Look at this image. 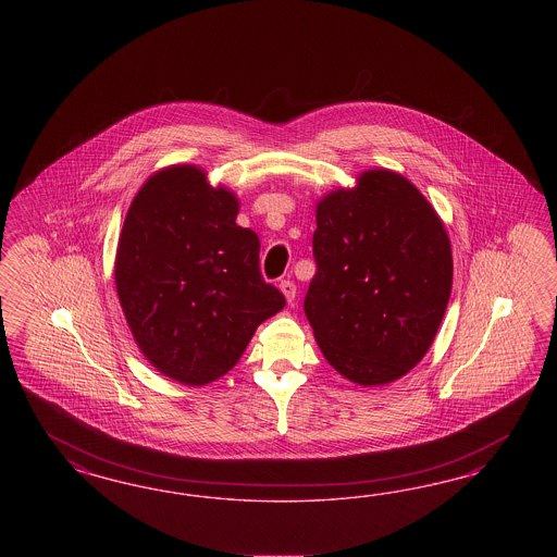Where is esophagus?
<instances>
[{
  "label": "esophagus",
  "mask_w": 557,
  "mask_h": 557,
  "mask_svg": "<svg viewBox=\"0 0 557 557\" xmlns=\"http://www.w3.org/2000/svg\"><path fill=\"white\" fill-rule=\"evenodd\" d=\"M280 289H282V294L286 296L287 304H292L296 300V286H294V282L284 280V282L280 284Z\"/></svg>",
  "instance_id": "esophagus-1"
}]
</instances>
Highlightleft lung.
<instances>
[{"mask_svg":"<svg viewBox=\"0 0 557 557\" xmlns=\"http://www.w3.org/2000/svg\"><path fill=\"white\" fill-rule=\"evenodd\" d=\"M312 249L304 312L324 359L363 388L400 380L433 345L454 286L435 208L405 175L368 169L319 200Z\"/></svg>","mask_w":557,"mask_h":557,"instance_id":"8db88e82","label":"left lung"}]
</instances>
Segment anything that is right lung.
I'll return each mask as SVG.
<instances>
[{"mask_svg": "<svg viewBox=\"0 0 557 557\" xmlns=\"http://www.w3.org/2000/svg\"><path fill=\"white\" fill-rule=\"evenodd\" d=\"M240 202L198 165L154 171L136 191L114 261L120 306L154 370L206 386L233 370L257 326L286 300L259 271Z\"/></svg>", "mask_w": 557, "mask_h": 557, "instance_id": "1", "label": "right lung"}]
</instances>
